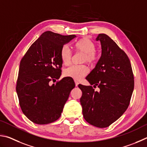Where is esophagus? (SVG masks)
I'll list each match as a JSON object with an SVG mask.
<instances>
[{
    "label": "esophagus",
    "instance_id": "1",
    "mask_svg": "<svg viewBox=\"0 0 147 147\" xmlns=\"http://www.w3.org/2000/svg\"><path fill=\"white\" fill-rule=\"evenodd\" d=\"M75 83H76V86H78V84H79V82L77 80H75Z\"/></svg>",
    "mask_w": 147,
    "mask_h": 147
}]
</instances>
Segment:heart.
Returning a JSON list of instances; mask_svg holds the SVG:
<instances>
[{
  "label": "heart",
  "instance_id": "b5f03b06",
  "mask_svg": "<svg viewBox=\"0 0 147 147\" xmlns=\"http://www.w3.org/2000/svg\"><path fill=\"white\" fill-rule=\"evenodd\" d=\"M78 50L85 53L84 60L90 63L96 61L97 59V53L95 49L96 45L91 40L87 38H81L76 43ZM61 59L63 64L68 65L70 63L72 52L68 45H64L61 50ZM89 73L88 67L84 64L82 65H72L64 70V76L71 78L75 80H81Z\"/></svg>",
  "mask_w": 147,
  "mask_h": 147
}]
</instances>
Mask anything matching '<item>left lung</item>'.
I'll return each mask as SVG.
<instances>
[{
  "instance_id": "obj_1",
  "label": "left lung",
  "mask_w": 147,
  "mask_h": 147,
  "mask_svg": "<svg viewBox=\"0 0 147 147\" xmlns=\"http://www.w3.org/2000/svg\"><path fill=\"white\" fill-rule=\"evenodd\" d=\"M101 56L86 79L92 86L79 84L83 117L90 124L106 128L117 120L127 109L134 87L132 66L127 54L104 33L97 36Z\"/></svg>"
}]
</instances>
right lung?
<instances>
[{"instance_id":"1","label":"right lung","mask_w":147,"mask_h":147,"mask_svg":"<svg viewBox=\"0 0 147 147\" xmlns=\"http://www.w3.org/2000/svg\"><path fill=\"white\" fill-rule=\"evenodd\" d=\"M75 37L44 32L20 61L16 91L23 114L33 123L49 124L61 116L75 83L68 78L50 82L61 75V48Z\"/></svg>"}]
</instances>
